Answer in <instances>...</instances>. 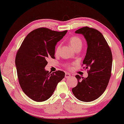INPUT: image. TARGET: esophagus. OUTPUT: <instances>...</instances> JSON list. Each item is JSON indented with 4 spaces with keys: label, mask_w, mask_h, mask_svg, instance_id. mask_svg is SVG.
<instances>
[{
    "label": "esophagus",
    "mask_w": 124,
    "mask_h": 124,
    "mask_svg": "<svg viewBox=\"0 0 124 124\" xmlns=\"http://www.w3.org/2000/svg\"><path fill=\"white\" fill-rule=\"evenodd\" d=\"M65 77L66 78H69L70 77V74L68 73H65Z\"/></svg>",
    "instance_id": "34e87169"
}]
</instances>
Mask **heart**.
Returning a JSON list of instances; mask_svg holds the SVG:
<instances>
[{"label":"heart","mask_w":124,"mask_h":124,"mask_svg":"<svg viewBox=\"0 0 124 124\" xmlns=\"http://www.w3.org/2000/svg\"><path fill=\"white\" fill-rule=\"evenodd\" d=\"M69 42L70 46L72 47V48H73L74 50H75L76 48H78V47H82V40L79 38V37H72V38H70ZM60 46L58 45L55 49L56 55H57V54H59V51H60Z\"/></svg>","instance_id":"heart-1"}]
</instances>
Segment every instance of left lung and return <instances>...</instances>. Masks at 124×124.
I'll list each match as a JSON object with an SVG mask.
<instances>
[{"instance_id":"left-lung-1","label":"left lung","mask_w":124,"mask_h":124,"mask_svg":"<svg viewBox=\"0 0 124 124\" xmlns=\"http://www.w3.org/2000/svg\"><path fill=\"white\" fill-rule=\"evenodd\" d=\"M75 33L84 35L87 42L83 64L89 71L85 78L76 76L78 84L72 92L79 101L89 102L98 99L106 90L111 76L112 55L104 37L98 30L86 26Z\"/></svg>"}]
</instances>
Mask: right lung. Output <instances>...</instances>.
Listing matches in <instances>:
<instances>
[{"mask_svg":"<svg viewBox=\"0 0 124 124\" xmlns=\"http://www.w3.org/2000/svg\"><path fill=\"white\" fill-rule=\"evenodd\" d=\"M40 28L29 33L16 56L15 64L23 93L36 101H43L53 94L65 73H51L45 69L49 57L55 58V46L67 33Z\"/></svg>","mask_w":124,"mask_h":124,"instance_id":"1","label":"right lung"}]
</instances>
